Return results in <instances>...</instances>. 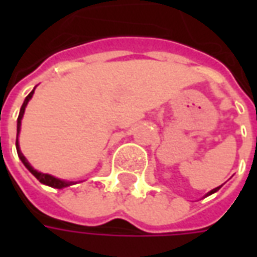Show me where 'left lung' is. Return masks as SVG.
<instances>
[{"label":"left lung","instance_id":"1","mask_svg":"<svg viewBox=\"0 0 257 257\" xmlns=\"http://www.w3.org/2000/svg\"><path fill=\"white\" fill-rule=\"evenodd\" d=\"M220 187H221V186H219V187H216V189H213V190H210L209 193L206 194V195H205V197H208V195H210V194H213V193H216V191H217V190L220 189Z\"/></svg>","mask_w":257,"mask_h":257}]
</instances>
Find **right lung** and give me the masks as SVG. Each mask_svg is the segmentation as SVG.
I'll use <instances>...</instances> for the list:
<instances>
[{"label": "right lung", "mask_w": 257, "mask_h": 257, "mask_svg": "<svg viewBox=\"0 0 257 257\" xmlns=\"http://www.w3.org/2000/svg\"><path fill=\"white\" fill-rule=\"evenodd\" d=\"M36 89V88H34ZM34 89L31 90L30 93L27 95V97L23 101V104H22V108H20V112H19V117H18V134H16V150H18V156H19L20 161L25 164V167L30 171L34 176H36L42 184H47L49 187H53V189H64V187H68V186H71V184H75V182H66V180H62V179H58L52 176V175H48V173H42V172H38L36 171L34 168L31 167L29 161L26 160V157L22 154V151H20V147H19V132H20V125H22V118H23V114H25V110H26V106H27V103L30 101V99L33 97V93H34Z\"/></svg>", "instance_id": "1"}]
</instances>
